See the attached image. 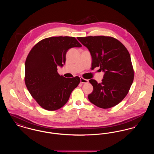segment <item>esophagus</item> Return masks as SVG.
<instances>
[{
  "label": "esophagus",
  "instance_id": "esophagus-1",
  "mask_svg": "<svg viewBox=\"0 0 154 154\" xmlns=\"http://www.w3.org/2000/svg\"><path fill=\"white\" fill-rule=\"evenodd\" d=\"M80 82L82 84H86V83H88V80L86 79H84L83 78H80Z\"/></svg>",
  "mask_w": 154,
  "mask_h": 154
}]
</instances>
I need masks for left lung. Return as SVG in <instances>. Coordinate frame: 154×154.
Masks as SVG:
<instances>
[{"instance_id": "left-lung-1", "label": "left lung", "mask_w": 154, "mask_h": 154, "mask_svg": "<svg viewBox=\"0 0 154 154\" xmlns=\"http://www.w3.org/2000/svg\"><path fill=\"white\" fill-rule=\"evenodd\" d=\"M77 39L91 54L92 68L100 67L102 82L89 80L93 92L89 100L97 107L109 109L121 102L128 94L134 79L130 54L119 41L112 37H79Z\"/></svg>"}]
</instances>
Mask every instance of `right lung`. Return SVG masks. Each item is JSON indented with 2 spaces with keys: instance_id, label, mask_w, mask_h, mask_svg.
<instances>
[{
  "instance_id": "add662e5",
  "label": "right lung",
  "mask_w": 154,
  "mask_h": 154,
  "mask_svg": "<svg viewBox=\"0 0 154 154\" xmlns=\"http://www.w3.org/2000/svg\"><path fill=\"white\" fill-rule=\"evenodd\" d=\"M81 46L74 37H51L39 42L29 53L25 65V84L44 109L54 111L62 107L79 84L80 77L60 75L57 67L65 65L69 49Z\"/></svg>"
}]
</instances>
